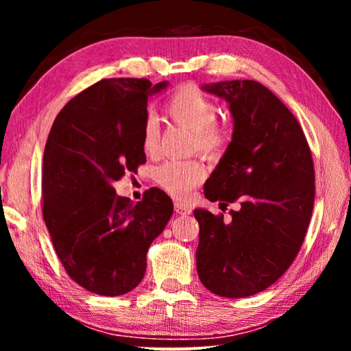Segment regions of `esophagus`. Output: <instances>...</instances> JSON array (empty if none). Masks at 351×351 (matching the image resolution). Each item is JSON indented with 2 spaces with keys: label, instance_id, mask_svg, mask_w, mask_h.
I'll use <instances>...</instances> for the list:
<instances>
[{
  "label": "esophagus",
  "instance_id": "esophagus-1",
  "mask_svg": "<svg viewBox=\"0 0 351 351\" xmlns=\"http://www.w3.org/2000/svg\"><path fill=\"white\" fill-rule=\"evenodd\" d=\"M175 212L180 213V215H189V213H192V207H189L186 204L180 203V201H176V203H175Z\"/></svg>",
  "mask_w": 351,
  "mask_h": 351
}]
</instances>
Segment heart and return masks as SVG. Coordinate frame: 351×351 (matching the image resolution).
Segmentation results:
<instances>
[{
    "label": "heart",
    "mask_w": 351,
    "mask_h": 351,
    "mask_svg": "<svg viewBox=\"0 0 351 351\" xmlns=\"http://www.w3.org/2000/svg\"><path fill=\"white\" fill-rule=\"evenodd\" d=\"M167 111L181 127L193 133V144L203 153H215L223 147L226 133L218 127L217 106L195 86H182L170 99ZM159 144V127L154 117H148L144 125L142 145L147 153H154ZM156 181L173 197L184 199L203 181L204 169L197 161L171 159L156 169Z\"/></svg>",
    "instance_id": "1"
}]
</instances>
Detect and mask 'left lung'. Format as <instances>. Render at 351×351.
<instances>
[{
    "label": "left lung",
    "mask_w": 351,
    "mask_h": 351,
    "mask_svg": "<svg viewBox=\"0 0 351 351\" xmlns=\"http://www.w3.org/2000/svg\"><path fill=\"white\" fill-rule=\"evenodd\" d=\"M226 100L232 141L204 184L206 198L237 203L224 223L195 209L199 223L197 271L221 297H247L271 287L304 243L314 206V165L304 132L274 93L255 80L207 83Z\"/></svg>",
    "instance_id": "obj_1"
}]
</instances>
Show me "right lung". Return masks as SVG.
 Returning <instances> with one entry per match:
<instances>
[{
	"instance_id": "right-lung-1",
	"label": "right lung",
	"mask_w": 351,
	"mask_h": 351,
	"mask_svg": "<svg viewBox=\"0 0 351 351\" xmlns=\"http://www.w3.org/2000/svg\"><path fill=\"white\" fill-rule=\"evenodd\" d=\"M169 82L105 79L58 112L43 156V218L64 269L88 291L122 295L144 278L147 251L173 213L161 189L133 203L114 182L145 162L147 105Z\"/></svg>"
}]
</instances>
